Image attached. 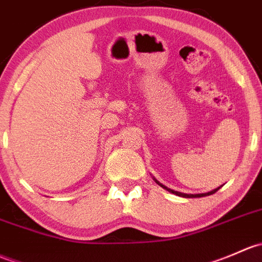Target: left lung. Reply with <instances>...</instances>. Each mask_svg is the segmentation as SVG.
I'll list each match as a JSON object with an SVG mask.
<instances>
[{"label":"left lung","mask_w":262,"mask_h":262,"mask_svg":"<svg viewBox=\"0 0 262 262\" xmlns=\"http://www.w3.org/2000/svg\"><path fill=\"white\" fill-rule=\"evenodd\" d=\"M153 180L156 181V183L157 184H159V186L162 187V188H164L166 189V191H168V192H170V193H173V194H176V196H180V197H184V198H198V197H206V196H210V194H213V193H216L217 191H219L220 188H221L222 186H220L219 188H216V189H212V191H210V192H207V193H197V194H187V193H182V192H178V191H173V189H170V188H168V187H166V186H163V184L161 183V182H158L156 180V178L153 177Z\"/></svg>","instance_id":"8db88e82"}]
</instances>
